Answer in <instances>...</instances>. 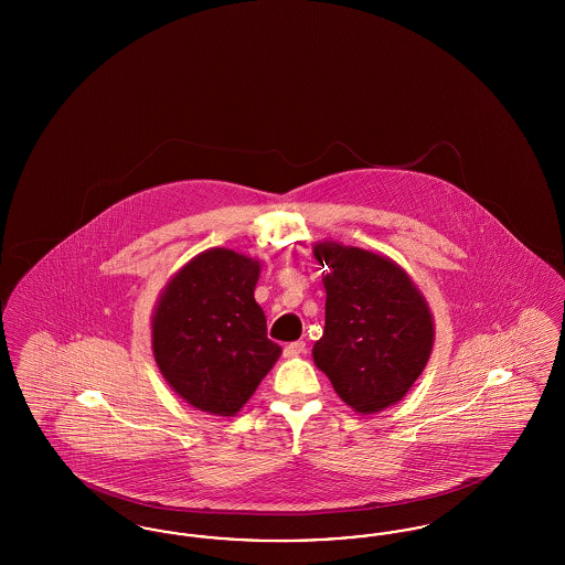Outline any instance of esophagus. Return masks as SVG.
I'll use <instances>...</instances> for the list:
<instances>
[{"instance_id":"34e87169","label":"esophagus","mask_w":565,"mask_h":565,"mask_svg":"<svg viewBox=\"0 0 565 565\" xmlns=\"http://www.w3.org/2000/svg\"><path fill=\"white\" fill-rule=\"evenodd\" d=\"M300 353H305V343H302V341L288 343V345L284 348V355H286V358H295V355H300Z\"/></svg>"}]
</instances>
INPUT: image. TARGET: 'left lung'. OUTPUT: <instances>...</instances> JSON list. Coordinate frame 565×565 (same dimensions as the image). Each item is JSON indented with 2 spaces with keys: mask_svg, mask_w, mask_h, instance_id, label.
I'll return each mask as SVG.
<instances>
[{
  "mask_svg": "<svg viewBox=\"0 0 565 565\" xmlns=\"http://www.w3.org/2000/svg\"><path fill=\"white\" fill-rule=\"evenodd\" d=\"M326 326L318 369L353 411L371 415L403 401L430 358L428 305L396 263L360 247L322 243Z\"/></svg>",
  "mask_w": 565,
  "mask_h": 565,
  "instance_id": "8db88e82",
  "label": "left lung"
}]
</instances>
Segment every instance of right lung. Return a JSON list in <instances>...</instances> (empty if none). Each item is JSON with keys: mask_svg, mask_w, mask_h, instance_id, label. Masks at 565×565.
Here are the masks:
<instances>
[{"mask_svg": "<svg viewBox=\"0 0 565 565\" xmlns=\"http://www.w3.org/2000/svg\"><path fill=\"white\" fill-rule=\"evenodd\" d=\"M258 273V260L215 247L162 290L152 318L154 358L167 383L199 411L235 415L281 353L254 300Z\"/></svg>", "mask_w": 565, "mask_h": 565, "instance_id": "obj_1", "label": "right lung"}]
</instances>
